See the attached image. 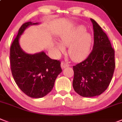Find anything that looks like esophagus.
<instances>
[{"label": "esophagus", "instance_id": "1", "mask_svg": "<svg viewBox=\"0 0 122 122\" xmlns=\"http://www.w3.org/2000/svg\"><path fill=\"white\" fill-rule=\"evenodd\" d=\"M70 66V65H69L68 63H66V62H64V61H62L61 63V66L62 69H64V68H65V67H68V66Z\"/></svg>", "mask_w": 122, "mask_h": 122}]
</instances>
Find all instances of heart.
<instances>
[{
    "label": "heart",
    "mask_w": 122,
    "mask_h": 122,
    "mask_svg": "<svg viewBox=\"0 0 122 122\" xmlns=\"http://www.w3.org/2000/svg\"><path fill=\"white\" fill-rule=\"evenodd\" d=\"M59 40L61 43L56 44L57 52L63 53L65 51L64 47H69L68 55L75 61H82L87 57L92 43V36L82 25L63 33Z\"/></svg>",
    "instance_id": "obj_1"
}]
</instances>
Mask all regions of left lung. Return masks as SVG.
I'll use <instances>...</instances> for the list:
<instances>
[{
  "mask_svg": "<svg viewBox=\"0 0 122 122\" xmlns=\"http://www.w3.org/2000/svg\"><path fill=\"white\" fill-rule=\"evenodd\" d=\"M94 30L92 51L86 59L73 66L72 86L79 95L91 97L107 89L115 67V51L107 35L92 18Z\"/></svg>",
  "mask_w": 122,
  "mask_h": 122,
  "instance_id": "left-lung-1",
  "label": "left lung"
}]
</instances>
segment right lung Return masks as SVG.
<instances>
[{
	"instance_id": "right-lung-1",
	"label": "right lung",
	"mask_w": 122,
	"mask_h": 122,
	"mask_svg": "<svg viewBox=\"0 0 122 122\" xmlns=\"http://www.w3.org/2000/svg\"><path fill=\"white\" fill-rule=\"evenodd\" d=\"M38 23L28 21L18 30L10 50L12 74L15 82L23 92L32 98H41L53 89L56 77L62 72L60 61L52 59L44 51L28 54L19 44L20 36L26 28Z\"/></svg>"
}]
</instances>
